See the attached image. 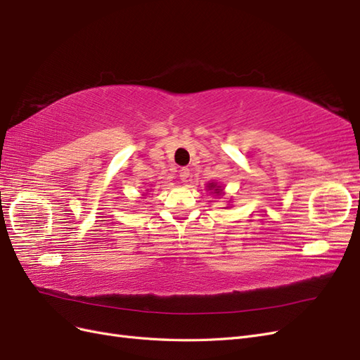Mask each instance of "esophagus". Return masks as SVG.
Instances as JSON below:
<instances>
[{
  "label": "esophagus",
  "instance_id": "1",
  "mask_svg": "<svg viewBox=\"0 0 360 360\" xmlns=\"http://www.w3.org/2000/svg\"><path fill=\"white\" fill-rule=\"evenodd\" d=\"M189 177H191V169L189 168H181L180 169L181 181H189Z\"/></svg>",
  "mask_w": 360,
  "mask_h": 360
}]
</instances>
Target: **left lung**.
Returning <instances> with one entry per match:
<instances>
[{
    "mask_svg": "<svg viewBox=\"0 0 360 360\" xmlns=\"http://www.w3.org/2000/svg\"><path fill=\"white\" fill-rule=\"evenodd\" d=\"M209 188H213V189H214V192H216V193H219V192H221V189H217V188H216V184H213V183H212V184H210V186H209Z\"/></svg>",
    "mask_w": 360,
    "mask_h": 360,
    "instance_id": "1",
    "label": "left lung"
}]
</instances>
